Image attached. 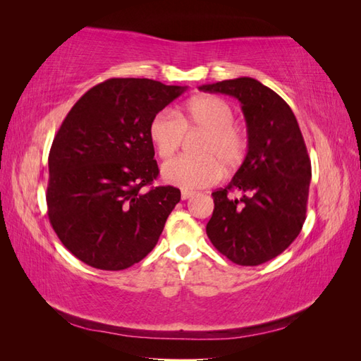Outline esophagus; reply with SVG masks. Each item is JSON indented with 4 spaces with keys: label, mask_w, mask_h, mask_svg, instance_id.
I'll return each instance as SVG.
<instances>
[{
    "label": "esophagus",
    "mask_w": 361,
    "mask_h": 361,
    "mask_svg": "<svg viewBox=\"0 0 361 361\" xmlns=\"http://www.w3.org/2000/svg\"><path fill=\"white\" fill-rule=\"evenodd\" d=\"M180 196H182L183 201H185V199H190L191 196H195V191H191V190H182Z\"/></svg>",
    "instance_id": "1"
}]
</instances>
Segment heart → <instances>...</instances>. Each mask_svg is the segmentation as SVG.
<instances>
[{"mask_svg":"<svg viewBox=\"0 0 361 361\" xmlns=\"http://www.w3.org/2000/svg\"><path fill=\"white\" fill-rule=\"evenodd\" d=\"M235 122V109L216 95L188 100L178 116L159 111L148 126L149 140L162 159L180 148L185 133L202 131L197 140V156L183 154L162 166L166 182L182 188H204L222 178V166L233 171L244 162L248 139Z\"/></svg>","mask_w":361,"mask_h":361,"instance_id":"obj_1","label":"heart"}]
</instances>
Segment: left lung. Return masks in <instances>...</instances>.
<instances>
[{"label": "left lung", "mask_w": 361, "mask_h": 361, "mask_svg": "<svg viewBox=\"0 0 361 361\" xmlns=\"http://www.w3.org/2000/svg\"><path fill=\"white\" fill-rule=\"evenodd\" d=\"M199 90L241 102L248 135L243 165L226 188L212 193L207 236L231 262L259 266L281 255L306 221L312 178L306 143L290 106L258 80H224ZM235 190L241 198L229 196Z\"/></svg>", "instance_id": "left-lung-1"}]
</instances>
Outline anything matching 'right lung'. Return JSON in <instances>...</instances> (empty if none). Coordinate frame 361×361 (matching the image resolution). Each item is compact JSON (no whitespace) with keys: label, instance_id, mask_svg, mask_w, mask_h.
<instances>
[{"label":"right lung","instance_id":"add662e5","mask_svg":"<svg viewBox=\"0 0 361 361\" xmlns=\"http://www.w3.org/2000/svg\"><path fill=\"white\" fill-rule=\"evenodd\" d=\"M187 86L109 78L78 99L49 151L46 202L68 250L100 270H123L153 250L180 190L159 176L148 126Z\"/></svg>","mask_w":361,"mask_h":361}]
</instances>
